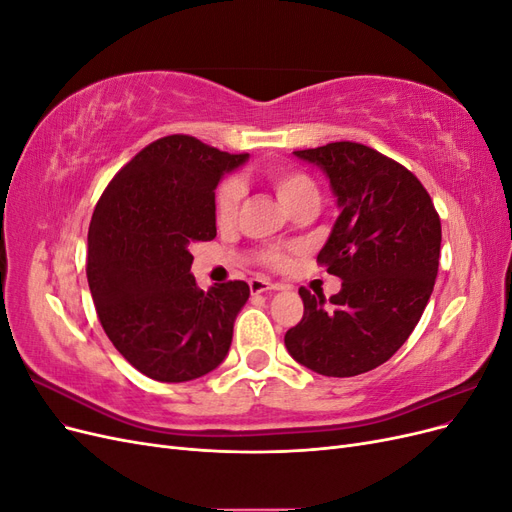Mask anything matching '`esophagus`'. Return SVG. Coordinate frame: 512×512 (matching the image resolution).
Instances as JSON below:
<instances>
[{"label":"esophagus","instance_id":"obj_1","mask_svg":"<svg viewBox=\"0 0 512 512\" xmlns=\"http://www.w3.org/2000/svg\"><path fill=\"white\" fill-rule=\"evenodd\" d=\"M282 284H275L271 280H265V277H252L250 280V290L252 294H260V292H269V290H280Z\"/></svg>","mask_w":512,"mask_h":512}]
</instances>
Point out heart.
I'll return each mask as SVG.
<instances>
[{
    "mask_svg": "<svg viewBox=\"0 0 512 512\" xmlns=\"http://www.w3.org/2000/svg\"><path fill=\"white\" fill-rule=\"evenodd\" d=\"M260 175L275 190L277 198L282 200V205L290 211L297 205L305 203V200H316L318 203V185L314 177L305 173L303 168H297L292 164H271L267 168H262ZM241 198H243L241 181L235 177L224 179L213 194L215 222L220 226H230L235 222L241 207ZM258 260L269 269H284L290 260V250L280 245L262 247V250H258Z\"/></svg>",
    "mask_w": 512,
    "mask_h": 512,
    "instance_id": "1",
    "label": "heart"
}]
</instances>
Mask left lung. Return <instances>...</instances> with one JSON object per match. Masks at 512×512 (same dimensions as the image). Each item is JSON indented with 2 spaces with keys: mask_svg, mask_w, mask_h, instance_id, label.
I'll list each match as a JSON object with an SVG mask.
<instances>
[{
  "mask_svg": "<svg viewBox=\"0 0 512 512\" xmlns=\"http://www.w3.org/2000/svg\"><path fill=\"white\" fill-rule=\"evenodd\" d=\"M294 156L327 173L342 209L318 254L342 290L327 301L299 288L303 318L284 344L316 374L359 376L389 361L421 320L440 265V215L414 173L367 145L339 141Z\"/></svg>",
  "mask_w": 512,
  "mask_h": 512,
  "instance_id": "8db88e82",
  "label": "left lung"
}]
</instances>
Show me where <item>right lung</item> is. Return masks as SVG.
Listing matches in <instances>:
<instances>
[{"label": "right lung", "instance_id": "1", "mask_svg": "<svg viewBox=\"0 0 512 512\" xmlns=\"http://www.w3.org/2000/svg\"><path fill=\"white\" fill-rule=\"evenodd\" d=\"M245 160L188 134L158 138L111 179L91 215L87 282L100 324L151 380L200 378L228 354L250 286L200 290L190 247L215 239V188Z\"/></svg>", "mask_w": 512, "mask_h": 512}]
</instances>
